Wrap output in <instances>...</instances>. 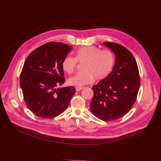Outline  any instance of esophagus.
Returning a JSON list of instances; mask_svg holds the SVG:
<instances>
[{
    "instance_id": "esophagus-1",
    "label": "esophagus",
    "mask_w": 161,
    "mask_h": 161,
    "mask_svg": "<svg viewBox=\"0 0 161 161\" xmlns=\"http://www.w3.org/2000/svg\"><path fill=\"white\" fill-rule=\"evenodd\" d=\"M83 89H84L83 87H76V91H81V90H82Z\"/></svg>"
}]
</instances>
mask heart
Listing matches in <instances>:
<instances>
[{"instance_id":"1","label":"heart","mask_w":161,"mask_h":161,"mask_svg":"<svg viewBox=\"0 0 161 161\" xmlns=\"http://www.w3.org/2000/svg\"><path fill=\"white\" fill-rule=\"evenodd\" d=\"M75 58L67 56L62 62V68L69 74L74 73L78 62L83 63V70L70 77V85L81 86L97 80L106 78L111 72L114 65L113 53L108 50H100L94 46L80 48L76 50Z\"/></svg>"}]
</instances>
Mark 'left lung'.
<instances>
[{
	"instance_id": "8db88e82",
	"label": "left lung",
	"mask_w": 161,
	"mask_h": 161,
	"mask_svg": "<svg viewBox=\"0 0 161 161\" xmlns=\"http://www.w3.org/2000/svg\"><path fill=\"white\" fill-rule=\"evenodd\" d=\"M115 54L111 73L92 87V113L105 122L123 117L132 108L140 87L139 69L129 50L113 42H104Z\"/></svg>"
}]
</instances>
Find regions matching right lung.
<instances>
[{
  "label": "right lung",
  "instance_id": "add662e5",
  "mask_svg": "<svg viewBox=\"0 0 161 161\" xmlns=\"http://www.w3.org/2000/svg\"><path fill=\"white\" fill-rule=\"evenodd\" d=\"M72 48L50 42L27 58L20 75V86L29 109L39 117L53 119L66 109L75 93L74 86L57 88L65 82L62 62Z\"/></svg>",
  "mask_w": 161,
  "mask_h": 161
}]
</instances>
